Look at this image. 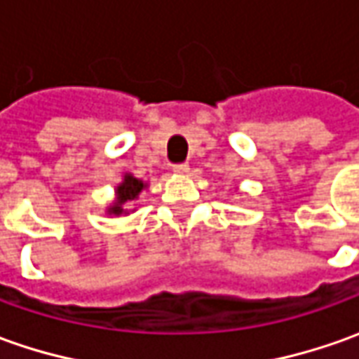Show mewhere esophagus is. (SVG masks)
Here are the masks:
<instances>
[{
  "label": "esophagus",
  "mask_w": 359,
  "mask_h": 359,
  "mask_svg": "<svg viewBox=\"0 0 359 359\" xmlns=\"http://www.w3.org/2000/svg\"><path fill=\"white\" fill-rule=\"evenodd\" d=\"M172 172H177V175H189V172H191V167H189L187 163H182V165H175V167H172Z\"/></svg>",
  "instance_id": "esophagus-1"
}]
</instances>
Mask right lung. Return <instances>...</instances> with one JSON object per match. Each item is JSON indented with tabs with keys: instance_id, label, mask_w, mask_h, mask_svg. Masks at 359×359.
Here are the masks:
<instances>
[{
	"instance_id": "right-lung-1",
	"label": "right lung",
	"mask_w": 359,
	"mask_h": 359,
	"mask_svg": "<svg viewBox=\"0 0 359 359\" xmlns=\"http://www.w3.org/2000/svg\"><path fill=\"white\" fill-rule=\"evenodd\" d=\"M147 187H149V182L133 177L130 172H125V175H123V180L115 187V198L107 204V217H121V215L127 217V215H130V208H127V206H130V203H135V201L139 198V194H141ZM133 210H135V208H133Z\"/></svg>"
}]
</instances>
